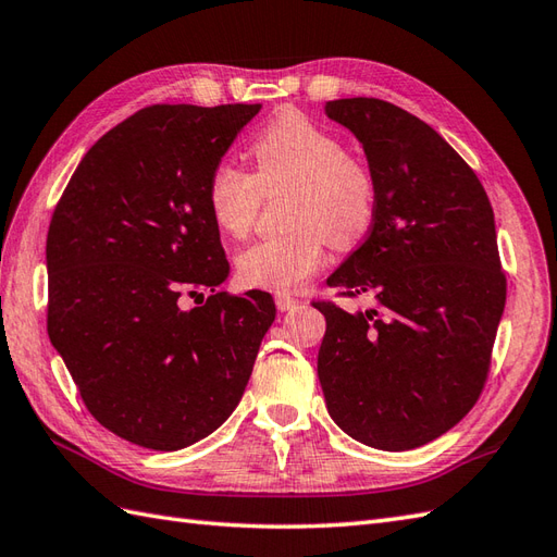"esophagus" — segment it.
I'll use <instances>...</instances> for the list:
<instances>
[{"instance_id": "1", "label": "esophagus", "mask_w": 557, "mask_h": 557, "mask_svg": "<svg viewBox=\"0 0 557 557\" xmlns=\"http://www.w3.org/2000/svg\"><path fill=\"white\" fill-rule=\"evenodd\" d=\"M275 306H277L280 312H287V310H294L298 306V298L287 296V294H277L275 296Z\"/></svg>"}]
</instances>
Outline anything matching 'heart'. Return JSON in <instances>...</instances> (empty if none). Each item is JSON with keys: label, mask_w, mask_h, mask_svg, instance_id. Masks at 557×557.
Masks as SVG:
<instances>
[{"label": "heart", "mask_w": 557, "mask_h": 557, "mask_svg": "<svg viewBox=\"0 0 557 557\" xmlns=\"http://www.w3.org/2000/svg\"><path fill=\"white\" fill-rule=\"evenodd\" d=\"M256 174L219 160L207 181V207L221 233L242 237L253 225L263 193L292 185L287 235L263 237L237 253L239 280L256 289L292 294L324 265V242L360 239L374 219V176L344 154V143L315 122L284 112L253 140Z\"/></svg>", "instance_id": "heart-1"}]
</instances>
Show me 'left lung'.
<instances>
[{
    "mask_svg": "<svg viewBox=\"0 0 557 557\" xmlns=\"http://www.w3.org/2000/svg\"><path fill=\"white\" fill-rule=\"evenodd\" d=\"M324 115L362 143L374 219L326 280L376 308L326 318L318 376L341 431L405 451L459 423L478 403L506 306L494 211L459 152L433 126L379 98H338Z\"/></svg>",
    "mask_w": 557,
    "mask_h": 557,
    "instance_id": "1",
    "label": "left lung"
}]
</instances>
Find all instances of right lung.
Returning <instances> with one entry per match:
<instances>
[{
	"label": "right lung",
	"mask_w": 557,
	"mask_h": 557,
	"mask_svg": "<svg viewBox=\"0 0 557 557\" xmlns=\"http://www.w3.org/2000/svg\"><path fill=\"white\" fill-rule=\"evenodd\" d=\"M259 110L143 108L94 143L53 211L49 338L94 419L138 447L216 431L275 320L265 292H216L231 265L207 207L213 164Z\"/></svg>",
	"instance_id": "obj_1"
}]
</instances>
